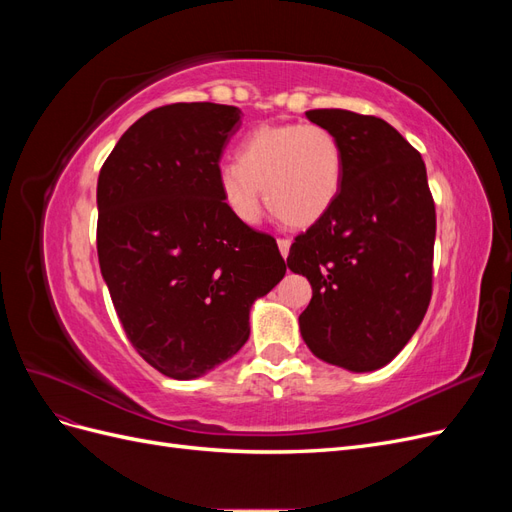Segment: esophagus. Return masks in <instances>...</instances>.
<instances>
[{
    "mask_svg": "<svg viewBox=\"0 0 512 512\" xmlns=\"http://www.w3.org/2000/svg\"><path fill=\"white\" fill-rule=\"evenodd\" d=\"M277 245H280V252L284 258H288L290 252V239H277Z\"/></svg>",
    "mask_w": 512,
    "mask_h": 512,
    "instance_id": "34e87169",
    "label": "esophagus"
}]
</instances>
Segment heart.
Listing matches in <instances>:
<instances>
[{"mask_svg": "<svg viewBox=\"0 0 512 512\" xmlns=\"http://www.w3.org/2000/svg\"><path fill=\"white\" fill-rule=\"evenodd\" d=\"M344 151L318 123L260 126L237 147V162L220 166L218 188L226 211L241 224L260 218L265 203L284 224L305 228L327 213L342 190Z\"/></svg>", "mask_w": 512, "mask_h": 512, "instance_id": "1", "label": "heart"}]
</instances>
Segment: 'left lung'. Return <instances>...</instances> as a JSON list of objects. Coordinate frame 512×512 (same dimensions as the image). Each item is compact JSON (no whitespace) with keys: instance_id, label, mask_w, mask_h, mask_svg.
<instances>
[{"instance_id":"1","label":"left lung","mask_w":512,"mask_h":512,"mask_svg":"<svg viewBox=\"0 0 512 512\" xmlns=\"http://www.w3.org/2000/svg\"><path fill=\"white\" fill-rule=\"evenodd\" d=\"M305 117L342 145L344 179L333 207L290 245V271L312 284L301 335L322 361L374 371L410 342L431 301L436 205L425 162L380 117Z\"/></svg>"}]
</instances>
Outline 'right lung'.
Here are the masks:
<instances>
[{
  "mask_svg": "<svg viewBox=\"0 0 512 512\" xmlns=\"http://www.w3.org/2000/svg\"><path fill=\"white\" fill-rule=\"evenodd\" d=\"M237 106L177 102L123 132L98 177V260L130 344L190 380L235 356L286 273L267 232L226 211L218 173Z\"/></svg>",
  "mask_w": 512,
  "mask_h": 512,
  "instance_id": "add662e5",
  "label": "right lung"
}]
</instances>
